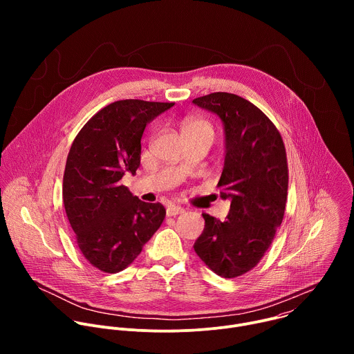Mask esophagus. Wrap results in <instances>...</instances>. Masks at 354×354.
<instances>
[{
    "label": "esophagus",
    "instance_id": "obj_1",
    "mask_svg": "<svg viewBox=\"0 0 354 354\" xmlns=\"http://www.w3.org/2000/svg\"><path fill=\"white\" fill-rule=\"evenodd\" d=\"M185 210L180 207V206H175V205H171V206H168V209H167V216L168 217H175V216H178V214H182Z\"/></svg>",
    "mask_w": 354,
    "mask_h": 354
}]
</instances>
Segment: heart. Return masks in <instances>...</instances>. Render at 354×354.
<instances>
[{
  "label": "heart",
  "mask_w": 354,
  "mask_h": 354,
  "mask_svg": "<svg viewBox=\"0 0 354 354\" xmlns=\"http://www.w3.org/2000/svg\"><path fill=\"white\" fill-rule=\"evenodd\" d=\"M182 130H183V133L197 131V133H207L212 137L214 136V129H213L212 123L205 120V119H198V118L186 119L182 124Z\"/></svg>",
  "instance_id": "b5f03b06"
}]
</instances>
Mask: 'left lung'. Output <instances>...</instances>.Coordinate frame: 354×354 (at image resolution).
Returning a JSON list of instances; mask_svg holds the SVG:
<instances>
[{
  "label": "left lung",
  "instance_id": "obj_1",
  "mask_svg": "<svg viewBox=\"0 0 354 354\" xmlns=\"http://www.w3.org/2000/svg\"><path fill=\"white\" fill-rule=\"evenodd\" d=\"M193 104L218 115L225 130V160L220 196L231 201L225 221L206 213L194 252L214 273L234 279L254 269L283 221L288 167L280 131L249 100L213 92Z\"/></svg>",
  "mask_w": 354,
  "mask_h": 354
}]
</instances>
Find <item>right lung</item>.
<instances>
[{
	"mask_svg": "<svg viewBox=\"0 0 354 354\" xmlns=\"http://www.w3.org/2000/svg\"><path fill=\"white\" fill-rule=\"evenodd\" d=\"M174 102L124 99L100 109L74 138L63 178V201L84 258L105 273L126 269L165 218L161 203H144L120 179L140 167L148 122Z\"/></svg>",
	"mask_w": 354,
	"mask_h": 354,
	"instance_id": "right-lung-1",
	"label": "right lung"
}]
</instances>
